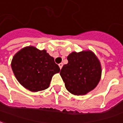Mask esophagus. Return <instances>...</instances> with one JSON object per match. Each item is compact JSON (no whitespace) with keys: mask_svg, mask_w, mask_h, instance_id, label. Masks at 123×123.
Returning <instances> with one entry per match:
<instances>
[{"mask_svg":"<svg viewBox=\"0 0 123 123\" xmlns=\"http://www.w3.org/2000/svg\"><path fill=\"white\" fill-rule=\"evenodd\" d=\"M59 67H60V69L62 68V67H63V63H59Z\"/></svg>","mask_w":123,"mask_h":123,"instance_id":"34e87169","label":"esophagus"}]
</instances>
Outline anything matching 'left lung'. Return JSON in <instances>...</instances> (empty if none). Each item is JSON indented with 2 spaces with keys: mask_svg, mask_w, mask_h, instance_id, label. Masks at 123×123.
I'll use <instances>...</instances> for the list:
<instances>
[{
  "mask_svg": "<svg viewBox=\"0 0 123 123\" xmlns=\"http://www.w3.org/2000/svg\"><path fill=\"white\" fill-rule=\"evenodd\" d=\"M68 63L63 66L60 75L67 90L76 95L87 93L96 87L101 75L100 62L91 51L72 52Z\"/></svg>",
  "mask_w": 123,
  "mask_h": 123,
  "instance_id": "1",
  "label": "left lung"
}]
</instances>
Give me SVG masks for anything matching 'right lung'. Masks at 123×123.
Returning <instances> with one entry per match:
<instances>
[{"label":"right lung","instance_id":"1","mask_svg":"<svg viewBox=\"0 0 123 123\" xmlns=\"http://www.w3.org/2000/svg\"><path fill=\"white\" fill-rule=\"evenodd\" d=\"M11 66L18 82L31 91L47 89L52 76L60 71L54 57L46 50L32 46L19 51L12 58Z\"/></svg>","mask_w":123,"mask_h":123}]
</instances>
